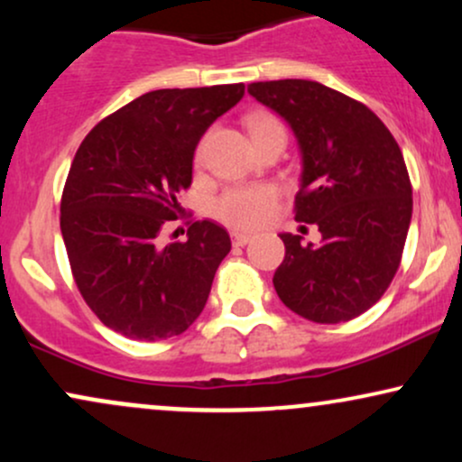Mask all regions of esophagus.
I'll use <instances>...</instances> for the list:
<instances>
[{
    "label": "esophagus",
    "instance_id": "34e87169",
    "mask_svg": "<svg viewBox=\"0 0 462 462\" xmlns=\"http://www.w3.org/2000/svg\"><path fill=\"white\" fill-rule=\"evenodd\" d=\"M249 241H252V236H249V235H241V232H232V243H235L236 247L247 245Z\"/></svg>",
    "mask_w": 462,
    "mask_h": 462
}]
</instances>
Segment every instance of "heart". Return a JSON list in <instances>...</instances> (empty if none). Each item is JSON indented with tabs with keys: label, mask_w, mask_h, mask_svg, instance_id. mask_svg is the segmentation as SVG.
<instances>
[{
	"label": "heart",
	"mask_w": 462,
	"mask_h": 462,
	"mask_svg": "<svg viewBox=\"0 0 462 462\" xmlns=\"http://www.w3.org/2000/svg\"><path fill=\"white\" fill-rule=\"evenodd\" d=\"M247 128L252 132L254 143L264 139H284L286 130L278 116L269 113H254L247 116ZM201 152H198V158ZM278 193L273 187L258 184V187H235L227 189L215 201V217L221 224L236 227V230H254L267 219L269 210L273 208Z\"/></svg>",
	"instance_id": "b5f03b06"
}]
</instances>
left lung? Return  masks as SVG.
Segmentation results:
<instances>
[{
	"mask_svg": "<svg viewBox=\"0 0 462 462\" xmlns=\"http://www.w3.org/2000/svg\"><path fill=\"white\" fill-rule=\"evenodd\" d=\"M247 91L298 136L301 187L295 221L321 245L282 235L273 286L286 309L315 323L349 321L384 295L402 263L412 187L400 145L374 110L310 79L254 82Z\"/></svg>",
	"mask_w": 462,
	"mask_h": 462,
	"instance_id": "1",
	"label": "left lung"
}]
</instances>
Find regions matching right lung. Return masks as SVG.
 <instances>
[{"label":"right lung","mask_w":462,"mask_h":462,"mask_svg":"<svg viewBox=\"0 0 462 462\" xmlns=\"http://www.w3.org/2000/svg\"><path fill=\"white\" fill-rule=\"evenodd\" d=\"M243 84L161 88L88 132L62 189L60 230L79 295L110 330L134 341L176 337L199 317L230 236L195 221L162 245L193 180L208 125L241 102Z\"/></svg>","instance_id":"obj_1"}]
</instances>
